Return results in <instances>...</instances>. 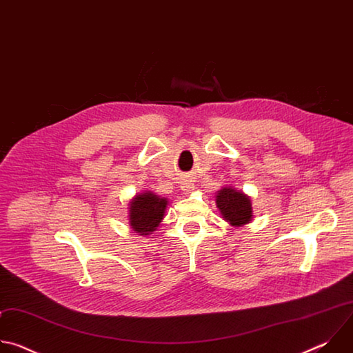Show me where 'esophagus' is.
Instances as JSON below:
<instances>
[{"instance_id":"obj_1","label":"esophagus","mask_w":353,"mask_h":353,"mask_svg":"<svg viewBox=\"0 0 353 353\" xmlns=\"http://www.w3.org/2000/svg\"><path fill=\"white\" fill-rule=\"evenodd\" d=\"M181 190H183V191H185V192H191V191L194 190V184H192L191 181H188V180H187V181H184V183H183Z\"/></svg>"}]
</instances>
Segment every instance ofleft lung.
<instances>
[{
    "label": "left lung",
    "mask_w": 353,
    "mask_h": 353,
    "mask_svg": "<svg viewBox=\"0 0 353 353\" xmlns=\"http://www.w3.org/2000/svg\"><path fill=\"white\" fill-rule=\"evenodd\" d=\"M215 198L222 218L229 225L239 228L253 219V207L247 194L233 187H223L216 192Z\"/></svg>",
    "instance_id": "left-lung-1"
}]
</instances>
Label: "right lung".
Returning a JSON list of instances; mask_svg holds the SVG:
<instances>
[{"instance_id":"right-lung-1","label":"right lung","mask_w":353,"mask_h":353,"mask_svg":"<svg viewBox=\"0 0 353 353\" xmlns=\"http://www.w3.org/2000/svg\"><path fill=\"white\" fill-rule=\"evenodd\" d=\"M168 198H162L152 191L135 195L128 204V221L131 229L139 236H149L155 232L165 218Z\"/></svg>"}]
</instances>
